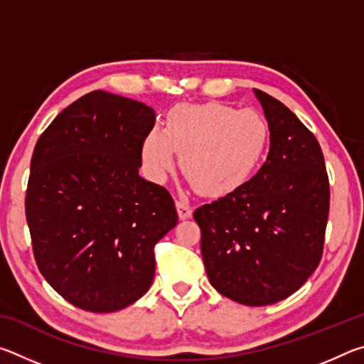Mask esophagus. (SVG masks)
Returning <instances> with one entry per match:
<instances>
[{
  "label": "esophagus",
  "instance_id": "34e87169",
  "mask_svg": "<svg viewBox=\"0 0 364 364\" xmlns=\"http://www.w3.org/2000/svg\"><path fill=\"white\" fill-rule=\"evenodd\" d=\"M176 210H178V217H180L181 220H186L191 217V215H193V207H191L188 202H184V200L176 202Z\"/></svg>",
  "mask_w": 364,
  "mask_h": 364
}]
</instances>
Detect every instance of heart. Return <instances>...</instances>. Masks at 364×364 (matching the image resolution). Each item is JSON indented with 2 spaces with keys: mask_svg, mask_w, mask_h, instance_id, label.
<instances>
[{
  "mask_svg": "<svg viewBox=\"0 0 364 364\" xmlns=\"http://www.w3.org/2000/svg\"><path fill=\"white\" fill-rule=\"evenodd\" d=\"M269 125L255 110H237L221 102L180 104L152 128L141 147L144 167L162 181L180 152L183 173L202 194L236 193L260 168L269 146Z\"/></svg>",
  "mask_w": 364,
  "mask_h": 364,
  "instance_id": "obj_1",
  "label": "heart"
}]
</instances>
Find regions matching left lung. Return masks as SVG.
Listing matches in <instances>:
<instances>
[{
	"label": "left lung",
	"mask_w": 364,
	"mask_h": 364,
	"mask_svg": "<svg viewBox=\"0 0 364 364\" xmlns=\"http://www.w3.org/2000/svg\"><path fill=\"white\" fill-rule=\"evenodd\" d=\"M268 157L249 183L194 212L210 284L237 304L271 305L305 284L323 255L329 180L323 151L292 110L254 90Z\"/></svg>",
	"instance_id": "obj_1"
}]
</instances>
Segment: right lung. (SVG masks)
Returning a JSON list of instances; mask_svg holds the SVG:
<instances>
[{
	"mask_svg": "<svg viewBox=\"0 0 364 364\" xmlns=\"http://www.w3.org/2000/svg\"><path fill=\"white\" fill-rule=\"evenodd\" d=\"M156 123L146 104L91 91L36 141L26 215L36 264L54 291L110 313L149 291L154 245L178 223L168 191L139 176Z\"/></svg>",
	"mask_w": 364,
	"mask_h": 364,
	"instance_id": "1",
	"label": "right lung"
}]
</instances>
